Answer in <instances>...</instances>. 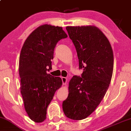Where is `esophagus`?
<instances>
[{"mask_svg": "<svg viewBox=\"0 0 131 131\" xmlns=\"http://www.w3.org/2000/svg\"><path fill=\"white\" fill-rule=\"evenodd\" d=\"M61 80H62V84H66V83H67V79L65 78V77H61Z\"/></svg>", "mask_w": 131, "mask_h": 131, "instance_id": "obj_1", "label": "esophagus"}]
</instances>
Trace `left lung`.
<instances>
[{"mask_svg":"<svg viewBox=\"0 0 131 131\" xmlns=\"http://www.w3.org/2000/svg\"><path fill=\"white\" fill-rule=\"evenodd\" d=\"M66 30L83 72L69 82L62 109L69 118L81 120L89 116L104 98L112 78L114 55L107 38L96 27H67Z\"/></svg>","mask_w":131,"mask_h":131,"instance_id":"obj_1","label":"left lung"}]
</instances>
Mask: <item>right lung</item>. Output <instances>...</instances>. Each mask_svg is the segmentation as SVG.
Masks as SVG:
<instances>
[{
	"label": "right lung",
	"instance_id": "right-lung-1",
	"mask_svg": "<svg viewBox=\"0 0 131 131\" xmlns=\"http://www.w3.org/2000/svg\"><path fill=\"white\" fill-rule=\"evenodd\" d=\"M67 38L62 27L41 25L25 40L19 57L20 93L28 117L36 123L46 119L47 109L62 80L47 73L56 43Z\"/></svg>",
	"mask_w": 131,
	"mask_h": 131
}]
</instances>
